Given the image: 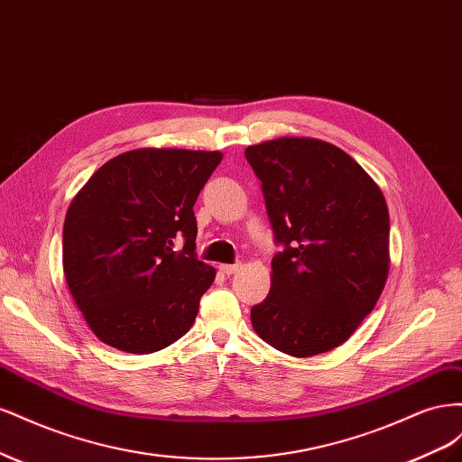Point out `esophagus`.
Masks as SVG:
<instances>
[{
	"label": "esophagus",
	"mask_w": 462,
	"mask_h": 462,
	"mask_svg": "<svg viewBox=\"0 0 462 462\" xmlns=\"http://www.w3.org/2000/svg\"><path fill=\"white\" fill-rule=\"evenodd\" d=\"M239 270H241L239 263H221L219 265V272L226 273V275H233V273H236Z\"/></svg>",
	"instance_id": "esophagus-1"
}]
</instances>
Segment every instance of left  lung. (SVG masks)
<instances>
[{
  "instance_id": "obj_1",
  "label": "left lung",
  "mask_w": 462,
  "mask_h": 462,
  "mask_svg": "<svg viewBox=\"0 0 462 462\" xmlns=\"http://www.w3.org/2000/svg\"><path fill=\"white\" fill-rule=\"evenodd\" d=\"M275 241L272 289L253 306L260 337L306 358L345 343L389 275V209L382 189L341 148L309 136L248 146Z\"/></svg>"
}]
</instances>
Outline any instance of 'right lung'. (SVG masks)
I'll list each match as a JSON object with an SVG mask.
<instances>
[{"label": "right lung", "instance_id": "right-lung-1", "mask_svg": "<svg viewBox=\"0 0 462 462\" xmlns=\"http://www.w3.org/2000/svg\"><path fill=\"white\" fill-rule=\"evenodd\" d=\"M221 152L138 148L106 162L69 204L63 272L88 328L131 355L190 329L216 268L194 254L192 206ZM186 246L174 250V241Z\"/></svg>", "mask_w": 462, "mask_h": 462}]
</instances>
